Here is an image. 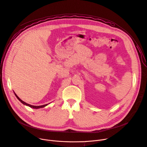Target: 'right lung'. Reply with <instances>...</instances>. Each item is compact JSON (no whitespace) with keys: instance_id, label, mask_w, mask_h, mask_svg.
<instances>
[{"instance_id":"right-lung-1","label":"right lung","mask_w":147,"mask_h":147,"mask_svg":"<svg viewBox=\"0 0 147 147\" xmlns=\"http://www.w3.org/2000/svg\"><path fill=\"white\" fill-rule=\"evenodd\" d=\"M15 96H16V97H17L18 98V99L22 103H23L24 105H26V106H29L30 107H32V108H34V109H39V108H41V107H45V106H47L48 104H46V105H41V106H33V105H29V104H28V103H25V102H24L23 100H22L20 98H19V97L15 93Z\"/></svg>"}]
</instances>
